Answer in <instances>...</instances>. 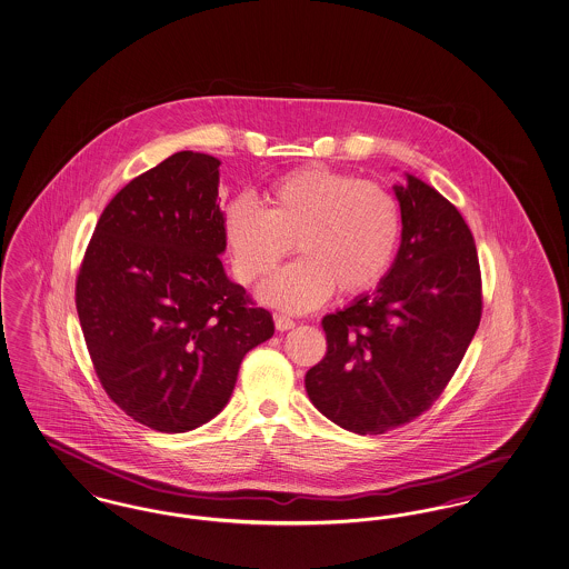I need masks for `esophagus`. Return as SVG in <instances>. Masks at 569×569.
<instances>
[{
    "label": "esophagus",
    "mask_w": 569,
    "mask_h": 569,
    "mask_svg": "<svg viewBox=\"0 0 569 569\" xmlns=\"http://www.w3.org/2000/svg\"><path fill=\"white\" fill-rule=\"evenodd\" d=\"M295 319L288 318V316H274V326L279 332H286V330H292L295 328Z\"/></svg>",
    "instance_id": "1"
}]
</instances>
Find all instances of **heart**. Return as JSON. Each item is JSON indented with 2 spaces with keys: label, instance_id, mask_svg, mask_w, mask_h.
Returning a JSON list of instances; mask_svg holds the SVG:
<instances>
[{
  "label": "heart",
  "instance_id": "1",
  "mask_svg": "<svg viewBox=\"0 0 569 569\" xmlns=\"http://www.w3.org/2000/svg\"><path fill=\"white\" fill-rule=\"evenodd\" d=\"M264 199L267 209L246 197L230 201L222 232L241 283L271 273L296 241L302 258L260 288L271 307L307 313L337 286L342 295H362L386 277L402 230L386 186L311 164L274 180Z\"/></svg>",
  "mask_w": 569,
  "mask_h": 569
}]
</instances>
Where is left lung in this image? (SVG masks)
I'll return each instance as SVG.
<instances>
[{"label": "left lung", "mask_w": 569, "mask_h": 569, "mask_svg": "<svg viewBox=\"0 0 569 569\" xmlns=\"http://www.w3.org/2000/svg\"><path fill=\"white\" fill-rule=\"evenodd\" d=\"M396 260L372 295L321 319L328 351L305 387L313 407L349 432L386 433L432 407L475 339L477 246L461 213L407 173Z\"/></svg>", "instance_id": "8db88e82"}]
</instances>
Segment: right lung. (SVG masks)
<instances>
[{
    "mask_svg": "<svg viewBox=\"0 0 569 569\" xmlns=\"http://www.w3.org/2000/svg\"><path fill=\"white\" fill-rule=\"evenodd\" d=\"M220 160L183 150L103 209L76 279L94 372L157 432L194 430L227 407L246 353L273 316L224 273Z\"/></svg>",
    "mask_w": 569,
    "mask_h": 569,
    "instance_id": "add662e5",
    "label": "right lung"
}]
</instances>
